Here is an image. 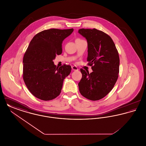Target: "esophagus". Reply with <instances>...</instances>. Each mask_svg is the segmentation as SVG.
<instances>
[{
  "instance_id": "obj_1",
  "label": "esophagus",
  "mask_w": 146,
  "mask_h": 146,
  "mask_svg": "<svg viewBox=\"0 0 146 146\" xmlns=\"http://www.w3.org/2000/svg\"><path fill=\"white\" fill-rule=\"evenodd\" d=\"M72 69L73 70H78V67L76 66H72Z\"/></svg>"
}]
</instances>
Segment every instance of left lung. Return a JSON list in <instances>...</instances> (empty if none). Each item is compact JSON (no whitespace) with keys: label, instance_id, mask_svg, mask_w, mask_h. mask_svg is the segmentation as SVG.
<instances>
[{"label":"left lung","instance_id":"left-lung-1","mask_svg":"<svg viewBox=\"0 0 146 146\" xmlns=\"http://www.w3.org/2000/svg\"><path fill=\"white\" fill-rule=\"evenodd\" d=\"M78 33L88 42L87 61L93 70L82 68V78L78 84L84 97L97 101L105 97L113 88L119 72L118 50L110 36L97 29H80Z\"/></svg>","mask_w":146,"mask_h":146}]
</instances>
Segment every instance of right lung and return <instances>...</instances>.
I'll use <instances>...</instances> for the list:
<instances>
[{
    "mask_svg": "<svg viewBox=\"0 0 146 146\" xmlns=\"http://www.w3.org/2000/svg\"><path fill=\"white\" fill-rule=\"evenodd\" d=\"M74 29H50L38 33L30 42L23 58V79L35 97L49 101L61 93L63 82L71 72V66L58 67L53 60L62 54L63 40Z\"/></svg>",
    "mask_w": 146,
    "mask_h": 146,
    "instance_id": "right-lung-1",
    "label": "right lung"
}]
</instances>
